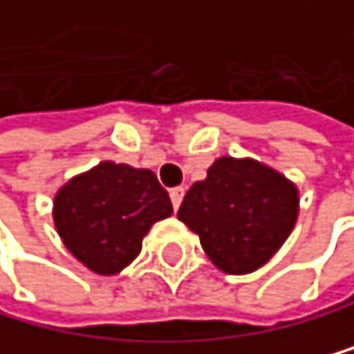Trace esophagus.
I'll return each instance as SVG.
<instances>
[{"label":"esophagus","mask_w":354,"mask_h":354,"mask_svg":"<svg viewBox=\"0 0 354 354\" xmlns=\"http://www.w3.org/2000/svg\"><path fill=\"white\" fill-rule=\"evenodd\" d=\"M171 196V205H174V209H178L180 207V203H183V196H185V187H174L169 192Z\"/></svg>","instance_id":"1"}]
</instances>
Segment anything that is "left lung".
Returning a JSON list of instances; mask_svg holds the SVG:
<instances>
[{
	"mask_svg": "<svg viewBox=\"0 0 354 354\" xmlns=\"http://www.w3.org/2000/svg\"><path fill=\"white\" fill-rule=\"evenodd\" d=\"M299 216L295 183L252 158L223 156L192 185L178 218L227 274H248L277 254Z\"/></svg>",
	"mask_w": 354,
	"mask_h": 354,
	"instance_id": "1",
	"label": "left lung"
}]
</instances>
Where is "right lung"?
I'll list each match as a JSON object with an SVG mask.
<instances>
[{
    "instance_id": "1",
    "label": "right lung",
    "mask_w": 354,
    "mask_h": 354,
    "mask_svg": "<svg viewBox=\"0 0 354 354\" xmlns=\"http://www.w3.org/2000/svg\"><path fill=\"white\" fill-rule=\"evenodd\" d=\"M171 212L169 194L153 171L111 160L71 178L53 203L55 230L66 250L104 277L131 263L153 223Z\"/></svg>"
}]
</instances>
